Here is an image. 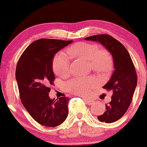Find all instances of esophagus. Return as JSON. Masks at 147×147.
<instances>
[{
	"label": "esophagus",
	"instance_id": "obj_1",
	"mask_svg": "<svg viewBox=\"0 0 147 147\" xmlns=\"http://www.w3.org/2000/svg\"><path fill=\"white\" fill-rule=\"evenodd\" d=\"M83 99H84V100L85 102H87V103H92V100H91V99H90V98H88V97H83Z\"/></svg>",
	"mask_w": 147,
	"mask_h": 147
}]
</instances>
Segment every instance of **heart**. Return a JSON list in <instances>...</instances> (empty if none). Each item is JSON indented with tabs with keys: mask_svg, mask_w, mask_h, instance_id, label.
<instances>
[{
	"mask_svg": "<svg viewBox=\"0 0 147 147\" xmlns=\"http://www.w3.org/2000/svg\"><path fill=\"white\" fill-rule=\"evenodd\" d=\"M67 53L74 57L89 61L92 69L98 75L106 77L110 72L112 59L109 52L100 49L94 43L80 42L75 43L67 48ZM70 59L67 53L60 51L55 56L53 67L55 73L64 78L69 73ZM96 85V81L92 77L75 78L65 84L66 91L74 94H84L88 93Z\"/></svg>",
	"mask_w": 147,
	"mask_h": 147,
	"instance_id": "obj_1",
	"label": "heart"
}]
</instances>
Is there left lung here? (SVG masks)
Wrapping results in <instances>:
<instances>
[{"label":"left lung","instance_id":"1","mask_svg":"<svg viewBox=\"0 0 147 147\" xmlns=\"http://www.w3.org/2000/svg\"><path fill=\"white\" fill-rule=\"evenodd\" d=\"M84 40L100 42L112 54L115 70L103 87L112 92V100L105 105V113L97 119L102 122H115L125 114L132 100L137 84L135 67L127 49L110 35H95Z\"/></svg>","mask_w":147,"mask_h":147}]
</instances>
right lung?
<instances>
[{
    "label": "right lung",
    "instance_id": "add662e5",
    "mask_svg": "<svg viewBox=\"0 0 147 147\" xmlns=\"http://www.w3.org/2000/svg\"><path fill=\"white\" fill-rule=\"evenodd\" d=\"M73 42L40 39L31 43L20 56L16 70L22 104L37 122L45 127L60 125L67 117L68 97L50 99V84L55 77L53 60L59 50Z\"/></svg>",
    "mask_w": 147,
    "mask_h": 147
}]
</instances>
